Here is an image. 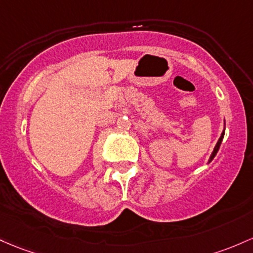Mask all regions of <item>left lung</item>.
<instances>
[{
    "label": "left lung",
    "mask_w": 253,
    "mask_h": 253,
    "mask_svg": "<svg viewBox=\"0 0 253 253\" xmlns=\"http://www.w3.org/2000/svg\"><path fill=\"white\" fill-rule=\"evenodd\" d=\"M223 135H224V131H223V132H222V134H221L220 139H218V141H217V144H216V146H215V149H213V151H212L211 156H210V160H209V162H211V161H212V158L216 156V154H217L218 149H220V145H221V141H222V139H223Z\"/></svg>",
    "instance_id": "obj_1"
}]
</instances>
